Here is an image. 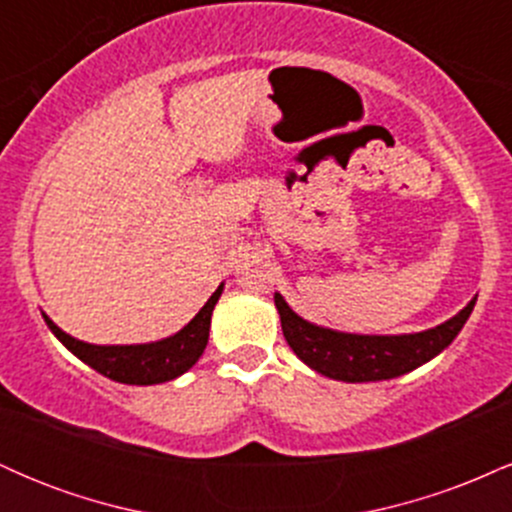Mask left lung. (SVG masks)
<instances>
[{"instance_id": "left-lung-1", "label": "left lung", "mask_w": 512, "mask_h": 512, "mask_svg": "<svg viewBox=\"0 0 512 512\" xmlns=\"http://www.w3.org/2000/svg\"><path fill=\"white\" fill-rule=\"evenodd\" d=\"M477 296L457 315L424 332L409 334H356L339 332L332 327L315 325L305 320L284 301L279 291L274 293V305L281 317V330L289 346L308 368L344 383H375L392 380L411 373L414 368L436 358L452 344V339L472 315Z\"/></svg>"}]
</instances>
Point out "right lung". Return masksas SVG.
Returning <instances> with one entry per match:
<instances>
[{
	"instance_id": "obj_1",
	"label": "right lung",
	"mask_w": 512,
	"mask_h": 512,
	"mask_svg": "<svg viewBox=\"0 0 512 512\" xmlns=\"http://www.w3.org/2000/svg\"><path fill=\"white\" fill-rule=\"evenodd\" d=\"M221 293L223 284H219V289L211 293V298L202 305V310L182 330L170 334L166 339L146 344H88L67 334L62 327H57L45 313L43 317L50 332L79 361L98 370L105 378L125 385H158L180 378L204 354L209 342L211 313H214V305L219 303Z\"/></svg>"
}]
</instances>
